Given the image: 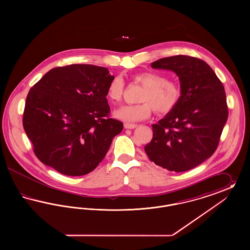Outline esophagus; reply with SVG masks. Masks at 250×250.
<instances>
[{"label": "esophagus", "instance_id": "1", "mask_svg": "<svg viewBox=\"0 0 250 250\" xmlns=\"http://www.w3.org/2000/svg\"><path fill=\"white\" fill-rule=\"evenodd\" d=\"M124 126H125V128H126V129H133V128H136L138 125H137L136 124H129V123H125V124L124 125Z\"/></svg>", "mask_w": 250, "mask_h": 250}]
</instances>
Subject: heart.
Masks as SVG:
<instances>
[{
	"label": "heart",
	"mask_w": 250,
	"mask_h": 250,
	"mask_svg": "<svg viewBox=\"0 0 250 250\" xmlns=\"http://www.w3.org/2000/svg\"><path fill=\"white\" fill-rule=\"evenodd\" d=\"M135 83L143 86L139 101L141 103L125 105L115 111V116L125 122H138L151 115L167 114L178 105L182 97L181 86L158 72H142L133 76ZM125 84L121 76H115L107 85V98L112 104H119L123 99Z\"/></svg>",
	"instance_id": "b5f03b06"
}]
</instances>
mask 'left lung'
<instances>
[{"label": "left lung", "mask_w": 250, "mask_h": 250, "mask_svg": "<svg viewBox=\"0 0 250 250\" xmlns=\"http://www.w3.org/2000/svg\"><path fill=\"white\" fill-rule=\"evenodd\" d=\"M151 66L175 72L182 97L152 125L153 139L144 150L151 161L169 171L189 170L212 156L219 144L229 115L224 86L209 64L196 57H166Z\"/></svg>", "instance_id": "left-lung-1"}]
</instances>
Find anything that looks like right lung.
Masks as SVG:
<instances>
[{"label": "right lung", "instance_id": "add662e5", "mask_svg": "<svg viewBox=\"0 0 250 250\" xmlns=\"http://www.w3.org/2000/svg\"><path fill=\"white\" fill-rule=\"evenodd\" d=\"M107 68L69 64L52 68L29 91L24 130L36 157L68 176H82L103 160L124 125L109 117Z\"/></svg>", "mask_w": 250, "mask_h": 250}]
</instances>
